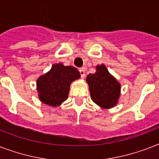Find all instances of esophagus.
<instances>
[{"mask_svg": "<svg viewBox=\"0 0 159 159\" xmlns=\"http://www.w3.org/2000/svg\"><path fill=\"white\" fill-rule=\"evenodd\" d=\"M79 72H80V74H81V77H82V79L84 78L85 77H86V73H85V68H81V69L79 70Z\"/></svg>", "mask_w": 159, "mask_h": 159, "instance_id": "34e87169", "label": "esophagus"}]
</instances>
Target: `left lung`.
<instances>
[{
  "label": "left lung",
  "mask_w": 159,
  "mask_h": 159,
  "mask_svg": "<svg viewBox=\"0 0 159 159\" xmlns=\"http://www.w3.org/2000/svg\"><path fill=\"white\" fill-rule=\"evenodd\" d=\"M91 98L101 108H113L120 97V83L109 72L106 65L96 66V72L87 77Z\"/></svg>",
  "instance_id": "obj_1"
}]
</instances>
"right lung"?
<instances>
[{"label":"right lung","mask_w":159,"mask_h":159,"mask_svg":"<svg viewBox=\"0 0 159 159\" xmlns=\"http://www.w3.org/2000/svg\"><path fill=\"white\" fill-rule=\"evenodd\" d=\"M80 77L76 67L64 66L61 62L55 63L48 72L41 75L36 81L39 98L48 106H60L68 97L71 83Z\"/></svg>","instance_id":"obj_1"}]
</instances>
